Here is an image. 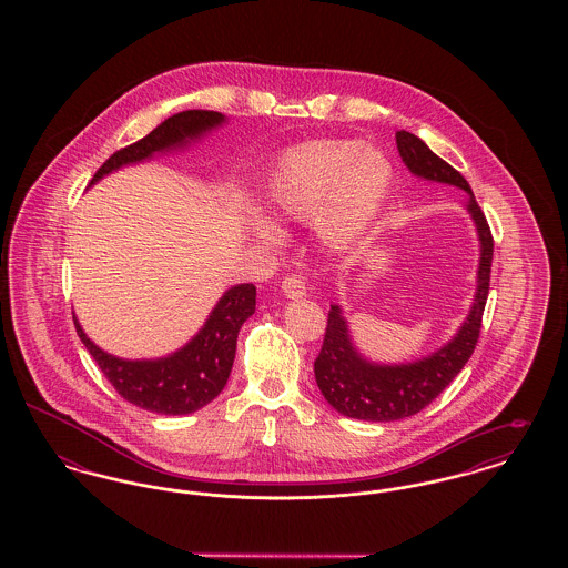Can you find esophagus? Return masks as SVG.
<instances>
[{"label":"esophagus","instance_id":"34e87169","mask_svg":"<svg viewBox=\"0 0 568 568\" xmlns=\"http://www.w3.org/2000/svg\"><path fill=\"white\" fill-rule=\"evenodd\" d=\"M281 287H283L285 297H290V300L306 296V285H304V281L300 276H287Z\"/></svg>","mask_w":568,"mask_h":568}]
</instances>
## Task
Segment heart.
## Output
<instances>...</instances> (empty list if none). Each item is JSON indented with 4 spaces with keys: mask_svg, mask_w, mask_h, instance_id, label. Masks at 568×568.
I'll return each mask as SVG.
<instances>
[{
    "mask_svg": "<svg viewBox=\"0 0 568 568\" xmlns=\"http://www.w3.org/2000/svg\"><path fill=\"white\" fill-rule=\"evenodd\" d=\"M394 163L355 138L308 140L287 149L264 187L271 221H253V236L278 246L274 225L315 221L320 241L334 253H352L373 234L394 190Z\"/></svg>",
    "mask_w": 568,
    "mask_h": 568,
    "instance_id": "heart-1",
    "label": "heart"
}]
</instances>
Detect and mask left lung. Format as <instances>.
Returning <instances> with one entry per match:
<instances>
[{"instance_id": "left-lung-1", "label": "left lung", "mask_w": 568, "mask_h": 568, "mask_svg": "<svg viewBox=\"0 0 568 568\" xmlns=\"http://www.w3.org/2000/svg\"><path fill=\"white\" fill-rule=\"evenodd\" d=\"M396 144L413 176L452 185L468 193L464 211L473 219L479 241L477 287L468 315L459 325L458 332L430 355L400 364H381L368 359L355 347L352 327L343 315V308L338 304L329 306L324 347L315 359V378L332 408H336L345 417L364 422H396L410 417L430 405L458 377L459 371L475 352L479 338L494 255V241L486 215L481 213L470 185L458 170L440 160L415 134L398 132Z\"/></svg>"}]
</instances>
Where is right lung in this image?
<instances>
[{
  "label": "right lung",
  "mask_w": 568,
  "mask_h": 568,
  "mask_svg": "<svg viewBox=\"0 0 568 568\" xmlns=\"http://www.w3.org/2000/svg\"><path fill=\"white\" fill-rule=\"evenodd\" d=\"M227 123L215 110H185L172 114L153 132L110 155L95 172L89 187L112 172L153 160L155 155L190 149L213 130ZM255 313V285L241 283L223 292L204 325L181 349L153 359H125L98 347L74 325L82 345L93 355L112 387L132 405L160 415H190L213 403L225 387L236 357V341L244 322Z\"/></svg>",
  "instance_id": "obj_1"
}]
</instances>
